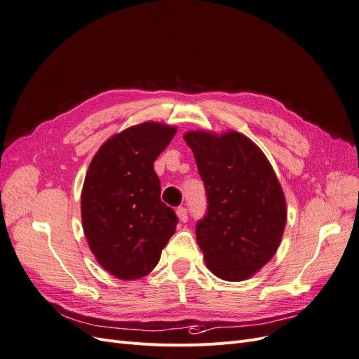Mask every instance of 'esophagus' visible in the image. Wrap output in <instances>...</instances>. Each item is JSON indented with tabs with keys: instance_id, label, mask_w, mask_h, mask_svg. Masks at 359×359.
<instances>
[{
	"instance_id": "esophagus-1",
	"label": "esophagus",
	"mask_w": 359,
	"mask_h": 359,
	"mask_svg": "<svg viewBox=\"0 0 359 359\" xmlns=\"http://www.w3.org/2000/svg\"><path fill=\"white\" fill-rule=\"evenodd\" d=\"M176 215H177V217H179V221L180 222H187L188 221V210L184 209V207H179V209L176 210Z\"/></svg>"
}]
</instances>
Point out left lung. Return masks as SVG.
<instances>
[{"label": "left lung", "mask_w": 359, "mask_h": 359, "mask_svg": "<svg viewBox=\"0 0 359 359\" xmlns=\"http://www.w3.org/2000/svg\"><path fill=\"white\" fill-rule=\"evenodd\" d=\"M183 138L209 201L195 229L207 269L222 280H246L282 241L287 210L280 182L262 150L237 131H189Z\"/></svg>", "instance_id": "left-lung-1"}]
</instances>
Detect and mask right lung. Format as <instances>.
Returning a JSON list of instances; mask_svg holds the SVG:
<instances>
[{
  "instance_id": "obj_1",
  "label": "right lung",
  "mask_w": 359,
  "mask_h": 359,
  "mask_svg": "<svg viewBox=\"0 0 359 359\" xmlns=\"http://www.w3.org/2000/svg\"><path fill=\"white\" fill-rule=\"evenodd\" d=\"M176 126L143 122L104 142L92 158L82 189V225L101 267L121 280L152 271L177 216L161 201L154 163Z\"/></svg>"
}]
</instances>
